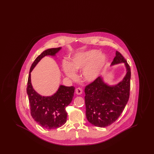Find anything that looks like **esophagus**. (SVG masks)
<instances>
[{
  "label": "esophagus",
  "instance_id": "1",
  "mask_svg": "<svg viewBox=\"0 0 154 154\" xmlns=\"http://www.w3.org/2000/svg\"><path fill=\"white\" fill-rule=\"evenodd\" d=\"M75 93L77 95H81L82 93V89L81 88H77L75 89Z\"/></svg>",
  "mask_w": 154,
  "mask_h": 154
}]
</instances>
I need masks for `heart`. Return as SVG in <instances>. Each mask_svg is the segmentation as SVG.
<instances>
[{"mask_svg":"<svg viewBox=\"0 0 154 154\" xmlns=\"http://www.w3.org/2000/svg\"><path fill=\"white\" fill-rule=\"evenodd\" d=\"M107 61L106 56L97 50H91L75 55L70 63L64 61L63 69L66 75L75 79L76 71L83 70V79L88 82L95 80L102 70Z\"/></svg>","mask_w":154,"mask_h":154,"instance_id":"heart-1","label":"heart"}]
</instances>
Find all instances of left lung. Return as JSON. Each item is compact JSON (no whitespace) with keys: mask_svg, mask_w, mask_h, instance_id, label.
Returning a JSON list of instances; mask_svg holds the SVG:
<instances>
[{"mask_svg":"<svg viewBox=\"0 0 154 154\" xmlns=\"http://www.w3.org/2000/svg\"><path fill=\"white\" fill-rule=\"evenodd\" d=\"M124 62L127 73L123 80L114 86H109L100 77L85 88L86 117L96 126L104 128L113 124L122 114L129 99L131 67L119 52L116 51L112 65Z\"/></svg>","mask_w":154,"mask_h":154,"instance_id":"left-lung-1","label":"left lung"}]
</instances>
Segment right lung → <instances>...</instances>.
Returning <instances> with one entry per match:
<instances>
[{
	"label": "right lung",
	"instance_id": "right-lung-1",
	"mask_svg": "<svg viewBox=\"0 0 154 154\" xmlns=\"http://www.w3.org/2000/svg\"><path fill=\"white\" fill-rule=\"evenodd\" d=\"M60 47L45 50L37 57L30 69L26 92L28 95L30 114L34 120L46 129H54L66 123V107L72 102L75 88L60 85L57 92L51 96H42L32 87L30 81V72L37 63L46 55H55Z\"/></svg>",
	"mask_w": 154,
	"mask_h": 154
}]
</instances>
